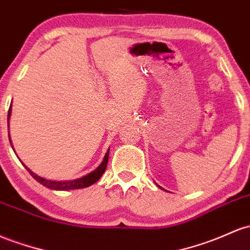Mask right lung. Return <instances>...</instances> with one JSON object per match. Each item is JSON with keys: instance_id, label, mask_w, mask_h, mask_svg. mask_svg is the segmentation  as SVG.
Returning a JSON list of instances; mask_svg holds the SVG:
<instances>
[{"instance_id": "right-lung-1", "label": "right lung", "mask_w": 250, "mask_h": 250, "mask_svg": "<svg viewBox=\"0 0 250 250\" xmlns=\"http://www.w3.org/2000/svg\"><path fill=\"white\" fill-rule=\"evenodd\" d=\"M10 112H12V105L9 106V110H8V125H9V117H10ZM9 141H10V136H9ZM12 142V141H10ZM13 147V146H12ZM108 159H109V150L106 152L105 156H104V160L103 163L101 164L97 168L95 169L94 172L91 173L86 174L85 177L79 178V179H75V180H68V182H53V180H47V179H43V178L38 177L37 174L33 173L29 168H27V171L31 173V175L37 180L38 183H40L41 185L46 186V188H52V190H60V191H65V190H77V188H87V186L92 185L96 182H98L102 174L104 173L106 168V164H108Z\"/></svg>"}]
</instances>
